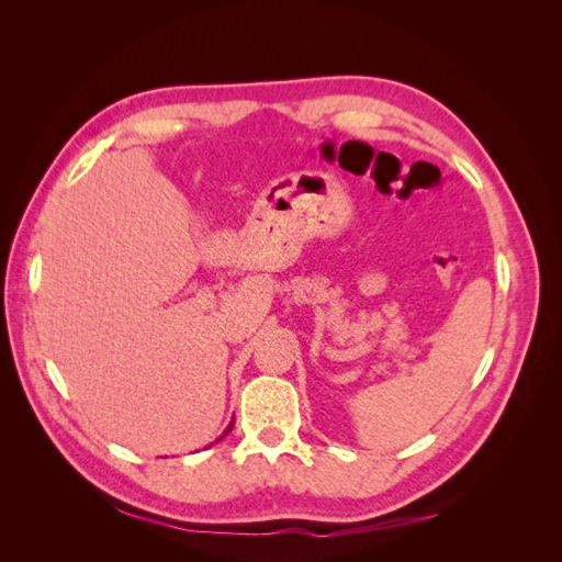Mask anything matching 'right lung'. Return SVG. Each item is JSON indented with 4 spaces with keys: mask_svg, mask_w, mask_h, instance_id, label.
<instances>
[{
    "mask_svg": "<svg viewBox=\"0 0 562 562\" xmlns=\"http://www.w3.org/2000/svg\"><path fill=\"white\" fill-rule=\"evenodd\" d=\"M232 427H234V422H232V424H229V427H227V431H225V434H223V436H220V438H225V436H227V434H229V431H232ZM220 438H217V440H220ZM217 440H215V443H217Z\"/></svg>",
    "mask_w": 562,
    "mask_h": 562,
    "instance_id": "1",
    "label": "right lung"
}]
</instances>
